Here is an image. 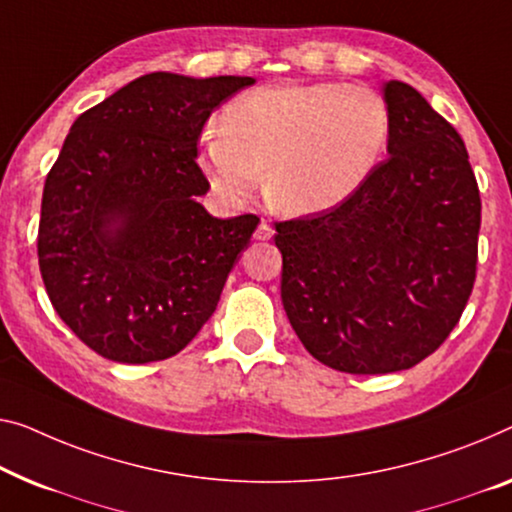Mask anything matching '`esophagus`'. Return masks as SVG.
Here are the masks:
<instances>
[{
    "mask_svg": "<svg viewBox=\"0 0 512 512\" xmlns=\"http://www.w3.org/2000/svg\"><path fill=\"white\" fill-rule=\"evenodd\" d=\"M255 239H257V241H269V239H273V227H271L269 223H266V220H262V223L257 225Z\"/></svg>",
    "mask_w": 512,
    "mask_h": 512,
    "instance_id": "34e87169",
    "label": "esophagus"
}]
</instances>
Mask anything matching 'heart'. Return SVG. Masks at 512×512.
Instances as JSON below:
<instances>
[{"instance_id": "1", "label": "heart", "mask_w": 512, "mask_h": 512, "mask_svg": "<svg viewBox=\"0 0 512 512\" xmlns=\"http://www.w3.org/2000/svg\"><path fill=\"white\" fill-rule=\"evenodd\" d=\"M391 112L363 85H280L243 91L204 133L200 163L227 200H246L259 172L287 213H317L352 197L386 154Z\"/></svg>"}]
</instances>
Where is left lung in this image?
Wrapping results in <instances>:
<instances>
[{
  "mask_svg": "<svg viewBox=\"0 0 512 512\" xmlns=\"http://www.w3.org/2000/svg\"><path fill=\"white\" fill-rule=\"evenodd\" d=\"M388 156L329 211L276 223L280 296L319 363L409 370L444 345L476 282L480 193L460 133L414 87L386 82Z\"/></svg>",
  "mask_w": 512,
  "mask_h": 512,
  "instance_id": "left-lung-1",
  "label": "left lung"
}]
</instances>
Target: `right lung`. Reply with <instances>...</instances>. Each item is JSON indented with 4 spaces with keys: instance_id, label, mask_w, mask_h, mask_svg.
<instances>
[{
    "instance_id": "1",
    "label": "right lung",
    "mask_w": 512,
    "mask_h": 512,
    "mask_svg": "<svg viewBox=\"0 0 512 512\" xmlns=\"http://www.w3.org/2000/svg\"><path fill=\"white\" fill-rule=\"evenodd\" d=\"M253 78L149 73L82 112L48 172L38 223L45 292L68 329L117 363L165 361L216 310L255 213L197 202L202 128Z\"/></svg>"
}]
</instances>
